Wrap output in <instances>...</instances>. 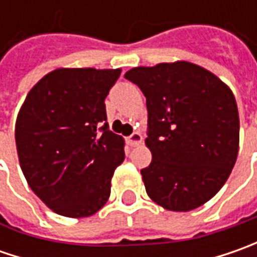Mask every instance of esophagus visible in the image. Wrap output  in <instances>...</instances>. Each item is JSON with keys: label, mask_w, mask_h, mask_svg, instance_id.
Wrapping results in <instances>:
<instances>
[{"label": "esophagus", "mask_w": 257, "mask_h": 257, "mask_svg": "<svg viewBox=\"0 0 257 257\" xmlns=\"http://www.w3.org/2000/svg\"><path fill=\"white\" fill-rule=\"evenodd\" d=\"M142 140H143V137H142V134L140 133H133L130 137H127V143L130 147H136V146H139V144L142 143Z\"/></svg>", "instance_id": "34e87169"}]
</instances>
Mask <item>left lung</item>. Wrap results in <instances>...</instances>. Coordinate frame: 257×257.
<instances>
[{
  "mask_svg": "<svg viewBox=\"0 0 257 257\" xmlns=\"http://www.w3.org/2000/svg\"><path fill=\"white\" fill-rule=\"evenodd\" d=\"M124 77L146 97L152 163L146 192L162 207L189 212L209 202L230 176L239 152V113L230 88L199 65L136 67Z\"/></svg>",
  "mask_w": 257,
  "mask_h": 257,
  "instance_id": "1",
  "label": "left lung"
}]
</instances>
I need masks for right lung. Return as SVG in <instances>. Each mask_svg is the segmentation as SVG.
Instances as JSON below:
<instances>
[{
	"label": "right lung",
	"mask_w": 257,
	"mask_h": 257,
	"mask_svg": "<svg viewBox=\"0 0 257 257\" xmlns=\"http://www.w3.org/2000/svg\"><path fill=\"white\" fill-rule=\"evenodd\" d=\"M121 70L58 68L31 88L15 123L21 170L55 213L87 217L110 197L124 140L110 132L104 100Z\"/></svg>",
	"instance_id": "1"
}]
</instances>
